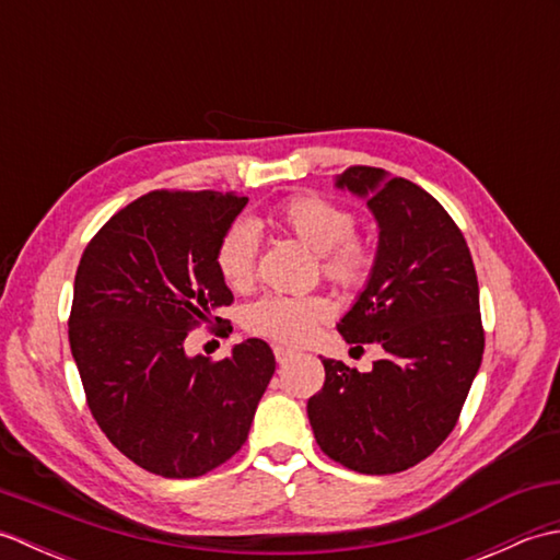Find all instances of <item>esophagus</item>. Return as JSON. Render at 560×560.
<instances>
[{
  "mask_svg": "<svg viewBox=\"0 0 560 560\" xmlns=\"http://www.w3.org/2000/svg\"><path fill=\"white\" fill-rule=\"evenodd\" d=\"M293 355H295V351L289 347H273V359H277V363H281V365L289 363Z\"/></svg>",
  "mask_w": 560,
  "mask_h": 560,
  "instance_id": "esophagus-1",
  "label": "esophagus"
}]
</instances>
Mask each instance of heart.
I'll return each instance as SVG.
<instances>
[{
  "mask_svg": "<svg viewBox=\"0 0 560 560\" xmlns=\"http://www.w3.org/2000/svg\"><path fill=\"white\" fill-rule=\"evenodd\" d=\"M269 223L293 235L311 253L319 255L323 273L341 289H361L375 265V249L361 235H353L351 211L325 197L301 195L283 199L269 213ZM257 231L245 221L225 229L217 247V269L225 287L245 291L255 281ZM331 315L325 299H289L267 295L245 311V327L255 335L301 343L313 337L319 323Z\"/></svg>",
  "mask_w": 560,
  "mask_h": 560,
  "instance_id": "b5f03b06",
  "label": "heart"
}]
</instances>
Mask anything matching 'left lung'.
Segmentation results:
<instances>
[{
    "mask_svg": "<svg viewBox=\"0 0 560 560\" xmlns=\"http://www.w3.org/2000/svg\"><path fill=\"white\" fill-rule=\"evenodd\" d=\"M335 187L363 199L377 223L373 271L337 329L385 353L371 373L325 359L307 419L327 457L395 474L431 455L457 423L483 355L479 281L455 221L419 185L353 165Z\"/></svg>",
    "mask_w": 560,
    "mask_h": 560,
    "instance_id": "obj_1",
    "label": "left lung"
}]
</instances>
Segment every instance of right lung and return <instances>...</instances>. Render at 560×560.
Listing matches in <instances>:
<instances>
[{"mask_svg": "<svg viewBox=\"0 0 560 560\" xmlns=\"http://www.w3.org/2000/svg\"><path fill=\"white\" fill-rule=\"evenodd\" d=\"M245 205L211 189L144 195L79 261L69 347L89 409L125 457L159 477L195 479L231 459L277 368L261 339L217 363L185 353L187 331L233 303L217 247Z\"/></svg>", "mask_w": 560, "mask_h": 560, "instance_id": "obj_1", "label": "right lung"}]
</instances>
